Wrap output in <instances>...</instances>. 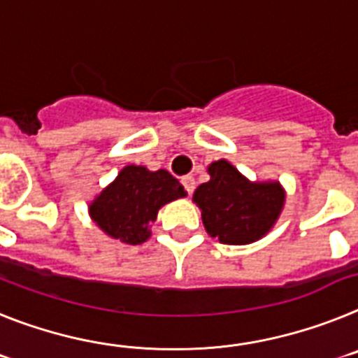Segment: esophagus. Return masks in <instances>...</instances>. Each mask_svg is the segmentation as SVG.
<instances>
[{"label": "esophagus", "mask_w": 358, "mask_h": 358, "mask_svg": "<svg viewBox=\"0 0 358 358\" xmlns=\"http://www.w3.org/2000/svg\"><path fill=\"white\" fill-rule=\"evenodd\" d=\"M182 183H183V187H185V191H187L189 196H191L192 192H194V187H196L194 178H192V176H185V178H182Z\"/></svg>", "instance_id": "1"}]
</instances>
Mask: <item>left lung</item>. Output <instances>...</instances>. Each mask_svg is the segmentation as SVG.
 I'll list each match as a JSON object with an SVG mask.
<instances>
[{"mask_svg": "<svg viewBox=\"0 0 358 358\" xmlns=\"http://www.w3.org/2000/svg\"><path fill=\"white\" fill-rule=\"evenodd\" d=\"M207 171L210 180L192 194L205 231L225 245H248L263 238L285 205L281 183L250 182L227 160L213 162Z\"/></svg>", "mask_w": 358, "mask_h": 358, "instance_id": "8db88e82", "label": "left lung"}]
</instances>
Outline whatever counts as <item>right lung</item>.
I'll use <instances>...</instances> for the list:
<instances>
[{"mask_svg":"<svg viewBox=\"0 0 358 358\" xmlns=\"http://www.w3.org/2000/svg\"><path fill=\"white\" fill-rule=\"evenodd\" d=\"M183 196V185L166 169L126 166L90 203V216L110 238L141 245L151 236L149 223L157 220L158 209Z\"/></svg>","mask_w":358,"mask_h":358,"instance_id":"add662e5","label":"right lung"}]
</instances>
